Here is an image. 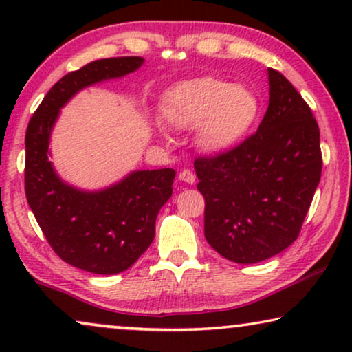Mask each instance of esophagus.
Here are the masks:
<instances>
[{
	"label": "esophagus",
	"mask_w": 352,
	"mask_h": 352,
	"mask_svg": "<svg viewBox=\"0 0 352 352\" xmlns=\"http://www.w3.org/2000/svg\"><path fill=\"white\" fill-rule=\"evenodd\" d=\"M179 179L187 182V184H194V182H195L194 171H190V170H182V171L179 173Z\"/></svg>",
	"instance_id": "34e87169"
}]
</instances>
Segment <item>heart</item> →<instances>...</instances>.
<instances>
[{"label": "heart", "instance_id": "obj_1", "mask_svg": "<svg viewBox=\"0 0 352 352\" xmlns=\"http://www.w3.org/2000/svg\"><path fill=\"white\" fill-rule=\"evenodd\" d=\"M259 99L250 88L219 76H201L175 86L163 96L160 110L176 129L200 128L201 147L226 152L239 146L259 117Z\"/></svg>", "mask_w": 352, "mask_h": 352}]
</instances>
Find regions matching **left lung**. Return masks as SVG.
Segmentation results:
<instances>
[{"mask_svg":"<svg viewBox=\"0 0 352 352\" xmlns=\"http://www.w3.org/2000/svg\"><path fill=\"white\" fill-rule=\"evenodd\" d=\"M258 131L230 151L195 158L205 239L221 256L254 264L295 242L322 173L319 124L280 72L269 69Z\"/></svg>","mask_w":352,"mask_h":352,"instance_id":"left-lung-1","label":"left lung"}]
</instances>
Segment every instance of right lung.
<instances>
[{
  "label": "right lung",
  "mask_w": 352,
  "mask_h": 352,
  "mask_svg": "<svg viewBox=\"0 0 352 352\" xmlns=\"http://www.w3.org/2000/svg\"><path fill=\"white\" fill-rule=\"evenodd\" d=\"M142 62L138 56L109 57L64 75L47 91L25 133V195L38 226L62 261L100 276L126 271L151 247L176 173L133 171L104 190H80L60 181L47 158L51 129L80 89L131 74Z\"/></svg>",
  "instance_id": "add662e5"
}]
</instances>
